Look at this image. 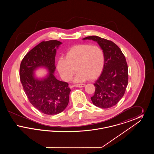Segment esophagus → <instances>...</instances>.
<instances>
[{
    "label": "esophagus",
    "mask_w": 154,
    "mask_h": 154,
    "mask_svg": "<svg viewBox=\"0 0 154 154\" xmlns=\"http://www.w3.org/2000/svg\"><path fill=\"white\" fill-rule=\"evenodd\" d=\"M85 84H75V85H74V87H79V88H82V87H85Z\"/></svg>",
    "instance_id": "obj_1"
}]
</instances>
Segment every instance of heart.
<instances>
[{"label": "heart", "mask_w": 154, "mask_h": 154, "mask_svg": "<svg viewBox=\"0 0 154 154\" xmlns=\"http://www.w3.org/2000/svg\"><path fill=\"white\" fill-rule=\"evenodd\" d=\"M105 57L102 49L97 45L81 44L71 47L65 59L57 63V69L63 80L69 81L76 72L75 82L96 79L102 73Z\"/></svg>", "instance_id": "obj_1"}]
</instances>
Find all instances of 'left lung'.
Returning <instances> with one entry per match:
<instances>
[{
	"instance_id": "left-lung-1",
	"label": "left lung",
	"mask_w": 154,
	"mask_h": 154,
	"mask_svg": "<svg viewBox=\"0 0 154 154\" xmlns=\"http://www.w3.org/2000/svg\"><path fill=\"white\" fill-rule=\"evenodd\" d=\"M96 42L104 54L105 64L102 74L94 84L95 94L91 97L93 104L102 109L116 105L124 95L128 83V67L124 54L112 41L97 36L83 40Z\"/></svg>"
}]
</instances>
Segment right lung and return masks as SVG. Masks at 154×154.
Instances as JSON below:
<instances>
[{
    "mask_svg": "<svg viewBox=\"0 0 154 154\" xmlns=\"http://www.w3.org/2000/svg\"><path fill=\"white\" fill-rule=\"evenodd\" d=\"M61 44L54 40L41 42L26 54L20 67V80L30 103L47 115L62 112L69 101V84L58 80L54 75L56 50ZM38 66L46 67L50 73L41 81L34 77L33 72Z\"/></svg>",
    "mask_w": 154,
    "mask_h": 154,
    "instance_id": "right-lung-1",
    "label": "right lung"
}]
</instances>
